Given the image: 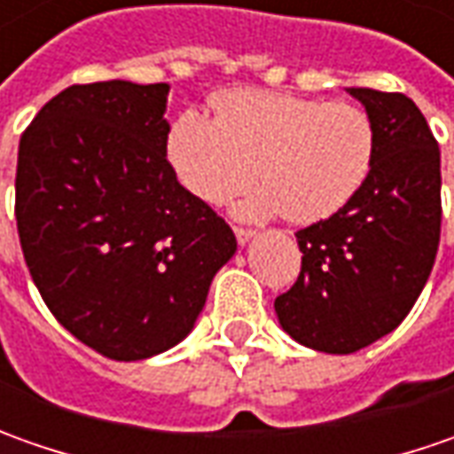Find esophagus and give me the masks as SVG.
Returning <instances> with one entry per match:
<instances>
[{"mask_svg":"<svg viewBox=\"0 0 454 454\" xmlns=\"http://www.w3.org/2000/svg\"><path fill=\"white\" fill-rule=\"evenodd\" d=\"M233 233H236V241L241 243H248L251 241V239H254V233H256V231H254V228H243V226H236L233 228Z\"/></svg>","mask_w":454,"mask_h":454,"instance_id":"esophagus-1","label":"esophagus"}]
</instances>
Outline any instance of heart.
<instances>
[{
    "label": "heart",
    "instance_id": "heart-1",
    "mask_svg": "<svg viewBox=\"0 0 454 454\" xmlns=\"http://www.w3.org/2000/svg\"><path fill=\"white\" fill-rule=\"evenodd\" d=\"M180 185L208 206L241 203L246 218L286 213L319 223L347 208L367 185L377 130L364 107L289 92L239 87L213 100V120L183 113L165 140Z\"/></svg>",
    "mask_w": 454,
    "mask_h": 454
}]
</instances>
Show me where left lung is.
<instances>
[{
    "label": "left lung",
    "mask_w": 454,
    "mask_h": 454,
    "mask_svg": "<svg viewBox=\"0 0 454 454\" xmlns=\"http://www.w3.org/2000/svg\"><path fill=\"white\" fill-rule=\"evenodd\" d=\"M377 130L367 185L347 208L296 231L301 274L276 296L299 344L352 354L397 329L430 278L442 223L440 148L402 92L349 87Z\"/></svg>",
    "instance_id": "left-lung-1"
}]
</instances>
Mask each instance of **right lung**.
<instances>
[{
  "mask_svg": "<svg viewBox=\"0 0 454 454\" xmlns=\"http://www.w3.org/2000/svg\"><path fill=\"white\" fill-rule=\"evenodd\" d=\"M165 82L72 85L20 140L14 215L55 319L107 359L137 362L193 329L236 236L165 155Z\"/></svg>",
  "mask_w": 454,
  "mask_h": 454,
  "instance_id": "add662e5",
  "label": "right lung"
}]
</instances>
